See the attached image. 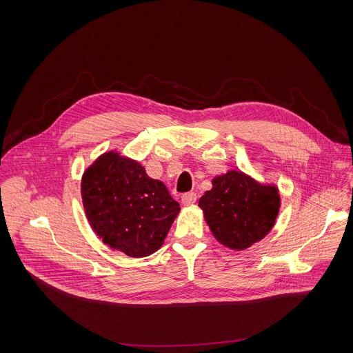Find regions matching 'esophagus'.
<instances>
[{
	"label": "esophagus",
	"mask_w": 353,
	"mask_h": 353,
	"mask_svg": "<svg viewBox=\"0 0 353 353\" xmlns=\"http://www.w3.org/2000/svg\"><path fill=\"white\" fill-rule=\"evenodd\" d=\"M195 201H196V194L195 192H185L181 196V203L184 205H192V204H195Z\"/></svg>",
	"instance_id": "34e87169"
}]
</instances>
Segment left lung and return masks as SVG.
<instances>
[{
    "label": "left lung",
    "mask_w": 353,
    "mask_h": 353,
    "mask_svg": "<svg viewBox=\"0 0 353 353\" xmlns=\"http://www.w3.org/2000/svg\"><path fill=\"white\" fill-rule=\"evenodd\" d=\"M198 207L215 239L240 251L271 232L281 195L275 184H263L241 170H229L212 179V188L199 198Z\"/></svg>",
    "instance_id": "1"
}]
</instances>
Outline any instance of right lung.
<instances>
[{
	"instance_id": "right-lung-1",
	"label": "right lung",
	"mask_w": 353,
	"mask_h": 353,
	"mask_svg": "<svg viewBox=\"0 0 353 353\" xmlns=\"http://www.w3.org/2000/svg\"><path fill=\"white\" fill-rule=\"evenodd\" d=\"M82 204L93 232L132 259L158 251L180 212L161 180L116 150L100 155L82 174Z\"/></svg>"
}]
</instances>
